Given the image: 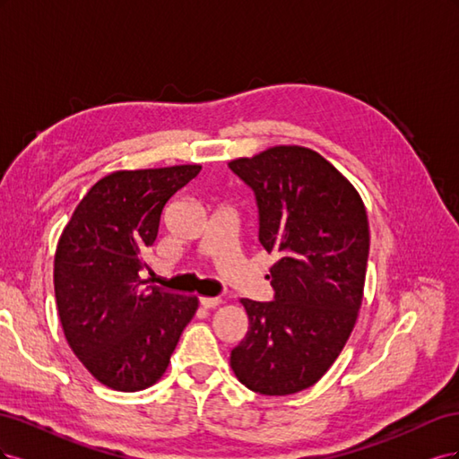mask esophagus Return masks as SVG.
I'll use <instances>...</instances> for the list:
<instances>
[{"instance_id":"1","label":"esophagus","mask_w":459,"mask_h":459,"mask_svg":"<svg viewBox=\"0 0 459 459\" xmlns=\"http://www.w3.org/2000/svg\"><path fill=\"white\" fill-rule=\"evenodd\" d=\"M199 302H201L203 308H216L221 300L218 297H201Z\"/></svg>"}]
</instances>
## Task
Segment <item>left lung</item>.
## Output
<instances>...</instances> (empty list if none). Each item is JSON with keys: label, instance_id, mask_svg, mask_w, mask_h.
I'll return each instance as SVG.
<instances>
[{"label": "left lung", "instance_id": "8db88e82", "mask_svg": "<svg viewBox=\"0 0 459 459\" xmlns=\"http://www.w3.org/2000/svg\"><path fill=\"white\" fill-rule=\"evenodd\" d=\"M230 169L255 191L258 241L277 256L273 300L241 299L248 331L230 364L255 393L295 394L324 377L354 329L369 253L366 206L307 147H270Z\"/></svg>", "mask_w": 459, "mask_h": 459}]
</instances>
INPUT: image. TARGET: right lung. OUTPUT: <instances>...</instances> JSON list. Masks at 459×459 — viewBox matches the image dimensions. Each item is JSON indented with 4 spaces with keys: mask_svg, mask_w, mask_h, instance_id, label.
Masks as SVG:
<instances>
[{
    "mask_svg": "<svg viewBox=\"0 0 459 459\" xmlns=\"http://www.w3.org/2000/svg\"><path fill=\"white\" fill-rule=\"evenodd\" d=\"M199 172V164H179L108 174L91 186L61 233L53 283L66 342L115 391L155 385L197 312V297L143 287L142 272L164 204Z\"/></svg>",
    "mask_w": 459,
    "mask_h": 459,
    "instance_id": "obj_1",
    "label": "right lung"
}]
</instances>
